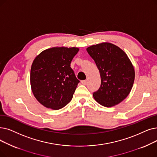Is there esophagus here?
I'll return each mask as SVG.
<instances>
[{
	"label": "esophagus",
	"instance_id": "34e87169",
	"mask_svg": "<svg viewBox=\"0 0 157 157\" xmlns=\"http://www.w3.org/2000/svg\"><path fill=\"white\" fill-rule=\"evenodd\" d=\"M86 83H87V81H86V80H83V81H81V83H82V84L84 85H85L86 84Z\"/></svg>",
	"mask_w": 157,
	"mask_h": 157
}]
</instances>
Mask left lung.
<instances>
[{
    "label": "left lung",
    "mask_w": 157,
    "mask_h": 157,
    "mask_svg": "<svg viewBox=\"0 0 157 157\" xmlns=\"http://www.w3.org/2000/svg\"><path fill=\"white\" fill-rule=\"evenodd\" d=\"M86 51L101 76V86L93 93L94 98L105 107L118 105L128 96L133 85L135 70L131 61L123 51L111 43L94 45Z\"/></svg>",
    "instance_id": "1"
}]
</instances>
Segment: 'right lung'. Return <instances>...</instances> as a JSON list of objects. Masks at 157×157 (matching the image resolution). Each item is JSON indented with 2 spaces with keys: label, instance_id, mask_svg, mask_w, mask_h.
I'll use <instances>...</instances> for the list:
<instances>
[{
  "label": "right lung",
  "instance_id": "obj_1",
  "mask_svg": "<svg viewBox=\"0 0 157 157\" xmlns=\"http://www.w3.org/2000/svg\"><path fill=\"white\" fill-rule=\"evenodd\" d=\"M78 51L77 47H52L34 59L30 74L31 90L45 107L59 110L72 99L79 81L71 63Z\"/></svg>",
  "mask_w": 157,
  "mask_h": 157
}]
</instances>
